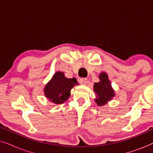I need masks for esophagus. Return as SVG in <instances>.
<instances>
[{
  "label": "esophagus",
  "mask_w": 153,
  "mask_h": 153,
  "mask_svg": "<svg viewBox=\"0 0 153 153\" xmlns=\"http://www.w3.org/2000/svg\"><path fill=\"white\" fill-rule=\"evenodd\" d=\"M79 83H80V84L81 85H86V83H88V79L84 78L80 79H79Z\"/></svg>",
  "instance_id": "1"
}]
</instances>
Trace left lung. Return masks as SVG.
<instances>
[{
  "instance_id": "left-lung-1",
  "label": "left lung",
  "mask_w": 153,
  "mask_h": 153,
  "mask_svg": "<svg viewBox=\"0 0 153 153\" xmlns=\"http://www.w3.org/2000/svg\"><path fill=\"white\" fill-rule=\"evenodd\" d=\"M99 79V82L94 83L93 90L96 94L95 102L97 106H102L105 105L108 102H110L113 97H115L116 93L106 72L100 73Z\"/></svg>"
}]
</instances>
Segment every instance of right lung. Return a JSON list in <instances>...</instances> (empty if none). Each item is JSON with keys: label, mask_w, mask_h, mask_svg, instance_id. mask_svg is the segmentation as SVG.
<instances>
[{"label": "right lung", "mask_w": 153, "mask_h": 153, "mask_svg": "<svg viewBox=\"0 0 153 153\" xmlns=\"http://www.w3.org/2000/svg\"><path fill=\"white\" fill-rule=\"evenodd\" d=\"M79 85L75 78L68 79L62 72H56L44 88L45 97L52 103L61 104L68 100L71 89Z\"/></svg>", "instance_id": "add662e5"}]
</instances>
